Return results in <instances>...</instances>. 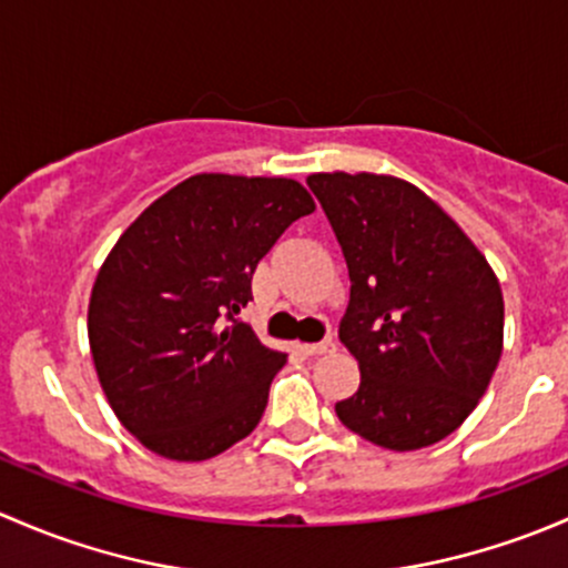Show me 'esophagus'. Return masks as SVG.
Listing matches in <instances>:
<instances>
[{
	"instance_id": "1",
	"label": "esophagus",
	"mask_w": 568,
	"mask_h": 568,
	"mask_svg": "<svg viewBox=\"0 0 568 568\" xmlns=\"http://www.w3.org/2000/svg\"><path fill=\"white\" fill-rule=\"evenodd\" d=\"M333 347L336 344L331 342V338H325V342H314V344H301V349L306 355H325V353H333Z\"/></svg>"
}]
</instances>
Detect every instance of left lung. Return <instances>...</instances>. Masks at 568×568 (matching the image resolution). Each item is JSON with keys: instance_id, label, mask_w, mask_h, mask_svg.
Masks as SVG:
<instances>
[{"instance_id": "8db88e82", "label": "left lung", "mask_w": 568, "mask_h": 568, "mask_svg": "<svg viewBox=\"0 0 568 568\" xmlns=\"http://www.w3.org/2000/svg\"><path fill=\"white\" fill-rule=\"evenodd\" d=\"M349 271L338 338L361 385L347 429L390 452L452 435L476 410L503 349V295L470 237L424 191L388 174H312Z\"/></svg>"}]
</instances>
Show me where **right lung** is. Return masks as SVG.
I'll return each mask as SVG.
<instances>
[{
  "mask_svg": "<svg viewBox=\"0 0 568 568\" xmlns=\"http://www.w3.org/2000/svg\"><path fill=\"white\" fill-rule=\"evenodd\" d=\"M312 210L295 180L194 174L122 232L87 331L111 410L150 452L202 462L260 424L286 355L237 312L262 256Z\"/></svg>",
  "mask_w": 568,
  "mask_h": 568,
  "instance_id": "1",
  "label": "right lung"
}]
</instances>
